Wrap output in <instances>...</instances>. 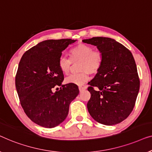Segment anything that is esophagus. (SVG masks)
<instances>
[{
	"instance_id": "34e87169",
	"label": "esophagus",
	"mask_w": 152,
	"mask_h": 152,
	"mask_svg": "<svg viewBox=\"0 0 152 152\" xmlns=\"http://www.w3.org/2000/svg\"><path fill=\"white\" fill-rule=\"evenodd\" d=\"M79 90H80V91H82L83 90H85V89H87V87H82V86H80L78 87Z\"/></svg>"
}]
</instances>
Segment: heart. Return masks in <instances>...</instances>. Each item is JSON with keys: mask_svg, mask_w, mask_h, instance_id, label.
<instances>
[{"mask_svg": "<svg viewBox=\"0 0 152 152\" xmlns=\"http://www.w3.org/2000/svg\"><path fill=\"white\" fill-rule=\"evenodd\" d=\"M72 61L62 56L58 60V67L63 74H67L70 71L72 61H80L78 74H72L65 78L67 84L82 85L89 79V74H96L99 71L102 63V54L100 51L93 50L90 45L80 43L70 50Z\"/></svg>", "mask_w": 152, "mask_h": 152, "instance_id": "obj_1", "label": "heart"}]
</instances>
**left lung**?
Instances as JSON below:
<instances>
[{"mask_svg":"<svg viewBox=\"0 0 152 152\" xmlns=\"http://www.w3.org/2000/svg\"><path fill=\"white\" fill-rule=\"evenodd\" d=\"M83 42L96 46L102 54L101 67L88 83L91 98L87 107L89 114L105 125L121 123L133 110L140 88L133 55L110 38L93 37Z\"/></svg>","mask_w":152,"mask_h":152,"instance_id":"8db88e82","label":"left lung"}]
</instances>
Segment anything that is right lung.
I'll list each match as a JSON object with an SVG mask.
<instances>
[{
	"label": "right lung",
	"mask_w": 152,
	"mask_h": 152,
	"mask_svg": "<svg viewBox=\"0 0 152 152\" xmlns=\"http://www.w3.org/2000/svg\"><path fill=\"white\" fill-rule=\"evenodd\" d=\"M76 40H47L27 50L21 58L16 76L20 104L31 121L53 128L63 123L69 104L78 95L76 85H62L64 75L58 67L63 51ZM61 86L54 93L53 88Z\"/></svg>",
	"instance_id": "1"
}]
</instances>
